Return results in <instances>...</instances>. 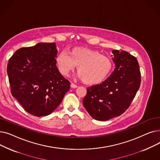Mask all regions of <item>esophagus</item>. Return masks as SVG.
Instances as JSON below:
<instances>
[{"label": "esophagus", "mask_w": 160, "mask_h": 160, "mask_svg": "<svg viewBox=\"0 0 160 160\" xmlns=\"http://www.w3.org/2000/svg\"><path fill=\"white\" fill-rule=\"evenodd\" d=\"M71 88H78V86L74 84V83H71Z\"/></svg>", "instance_id": "obj_1"}]
</instances>
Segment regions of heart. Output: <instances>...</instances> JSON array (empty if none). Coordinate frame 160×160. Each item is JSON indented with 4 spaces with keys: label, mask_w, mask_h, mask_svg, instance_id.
I'll list each match as a JSON object with an SVG mask.
<instances>
[{
    "label": "heart",
    "mask_w": 160,
    "mask_h": 160,
    "mask_svg": "<svg viewBox=\"0 0 160 160\" xmlns=\"http://www.w3.org/2000/svg\"><path fill=\"white\" fill-rule=\"evenodd\" d=\"M56 63L63 76H68L77 66L78 77L88 84H98L104 81L113 67L112 61L108 57L97 50L82 47L72 48L69 55L65 51L60 52L56 56Z\"/></svg>",
    "instance_id": "heart-1"
}]
</instances>
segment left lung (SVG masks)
I'll list each match as a JSON object with an SVG mask.
<instances>
[{
    "instance_id": "1",
    "label": "left lung",
    "mask_w": 160,
    "mask_h": 160,
    "mask_svg": "<svg viewBox=\"0 0 160 160\" xmlns=\"http://www.w3.org/2000/svg\"><path fill=\"white\" fill-rule=\"evenodd\" d=\"M115 68L100 84L87 88L83 99L86 110L97 121H108L122 115L130 106L141 83L137 59L128 52L113 50Z\"/></svg>"
}]
</instances>
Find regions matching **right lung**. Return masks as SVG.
<instances>
[{
	"label": "right lung",
	"instance_id": "1",
	"mask_svg": "<svg viewBox=\"0 0 160 160\" xmlns=\"http://www.w3.org/2000/svg\"><path fill=\"white\" fill-rule=\"evenodd\" d=\"M57 54L55 43H39L19 48L8 62L12 96L34 116L52 113L70 89V82L56 67Z\"/></svg>",
	"mask_w": 160,
	"mask_h": 160
}]
</instances>
